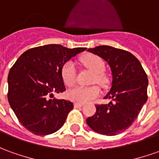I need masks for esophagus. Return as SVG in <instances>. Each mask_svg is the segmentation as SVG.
Masks as SVG:
<instances>
[{
	"instance_id": "obj_1",
	"label": "esophagus",
	"mask_w": 159,
	"mask_h": 159,
	"mask_svg": "<svg viewBox=\"0 0 159 159\" xmlns=\"http://www.w3.org/2000/svg\"><path fill=\"white\" fill-rule=\"evenodd\" d=\"M83 105V104H82V103H75V104H74V107L77 108V107H82Z\"/></svg>"
}]
</instances>
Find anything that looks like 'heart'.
<instances>
[{"instance_id":"b5f03b06","label":"heart","mask_w":159,"mask_h":159,"mask_svg":"<svg viewBox=\"0 0 159 159\" xmlns=\"http://www.w3.org/2000/svg\"><path fill=\"white\" fill-rule=\"evenodd\" d=\"M82 64L94 74L93 82L102 84L105 78L102 73L105 70L103 60L95 55H86L81 58ZM61 76L64 83L67 86H72L76 82V66L72 61H68L63 65L61 69ZM100 95V89L96 86L82 87L76 86L70 89L67 92V97L75 102L84 103L95 99Z\"/></svg>"}]
</instances>
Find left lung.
<instances>
[{
    "label": "left lung",
    "instance_id": "1",
    "mask_svg": "<svg viewBox=\"0 0 159 159\" xmlns=\"http://www.w3.org/2000/svg\"><path fill=\"white\" fill-rule=\"evenodd\" d=\"M87 51L102 57L110 67L112 83L104 99H110L112 102L96 105L95 114L87 118L86 122L96 133L114 136L134 123L146 102L147 76L140 62L126 51L108 45Z\"/></svg>",
    "mask_w": 159,
    "mask_h": 159
}]
</instances>
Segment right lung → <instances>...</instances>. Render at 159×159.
<instances>
[{
	"label": "right lung",
	"instance_id": "obj_1",
	"mask_svg": "<svg viewBox=\"0 0 159 159\" xmlns=\"http://www.w3.org/2000/svg\"><path fill=\"white\" fill-rule=\"evenodd\" d=\"M86 48L69 49L46 45L27 50L10 69L7 99L19 121L36 135H48L60 129L73 103L50 99L65 90L61 69Z\"/></svg>",
	"mask_w": 159,
	"mask_h": 159
}]
</instances>
